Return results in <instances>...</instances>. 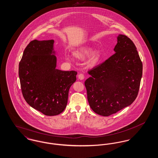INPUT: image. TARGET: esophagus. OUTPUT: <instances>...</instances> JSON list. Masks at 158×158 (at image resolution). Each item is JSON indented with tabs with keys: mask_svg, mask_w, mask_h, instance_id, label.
Returning <instances> with one entry per match:
<instances>
[{
	"mask_svg": "<svg viewBox=\"0 0 158 158\" xmlns=\"http://www.w3.org/2000/svg\"><path fill=\"white\" fill-rule=\"evenodd\" d=\"M84 75H83V73H81V74H79V75H78V78L80 79V80H83V79H84Z\"/></svg>",
	"mask_w": 158,
	"mask_h": 158,
	"instance_id": "obj_1",
	"label": "esophagus"
}]
</instances>
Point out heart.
<instances>
[{"instance_id": "obj_1", "label": "heart", "mask_w": 158, "mask_h": 158, "mask_svg": "<svg viewBox=\"0 0 158 158\" xmlns=\"http://www.w3.org/2000/svg\"><path fill=\"white\" fill-rule=\"evenodd\" d=\"M91 50H92V48L89 47H85L81 48L80 49H78L77 50L74 52L73 54L75 57L77 59H83L86 58L89 54ZM100 56H101V54L99 51L97 50V51L93 52L89 56L88 63L91 66L95 64L99 60ZM65 59L67 61H70V58L69 56H66Z\"/></svg>"}]
</instances>
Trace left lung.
<instances>
[{"label":"left lung","instance_id":"left-lung-1","mask_svg":"<svg viewBox=\"0 0 158 158\" xmlns=\"http://www.w3.org/2000/svg\"><path fill=\"white\" fill-rule=\"evenodd\" d=\"M115 54L88 72L85 82L91 109L109 116L131 105L138 95L143 64L133 42L119 34Z\"/></svg>","mask_w":158,"mask_h":158}]
</instances>
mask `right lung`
Here are the masks:
<instances>
[{
	"mask_svg": "<svg viewBox=\"0 0 158 158\" xmlns=\"http://www.w3.org/2000/svg\"><path fill=\"white\" fill-rule=\"evenodd\" d=\"M53 40H34L27 46L19 64L23 97L33 108L45 115L62 113L77 72L56 69Z\"/></svg>",
	"mask_w": 158,
	"mask_h": 158,
	"instance_id": "right-lung-1",
	"label": "right lung"
}]
</instances>
